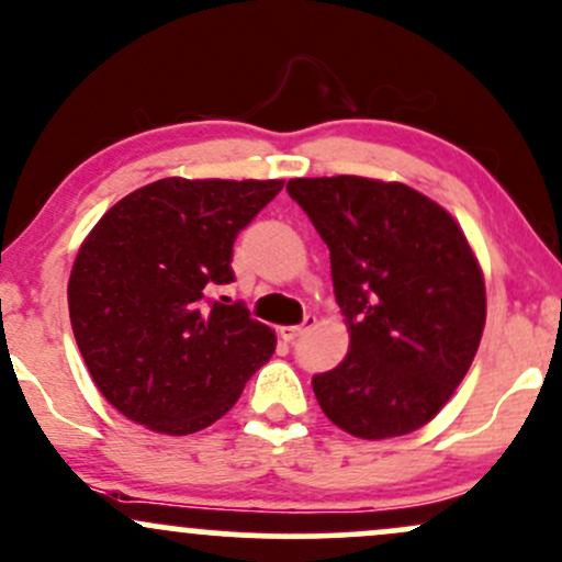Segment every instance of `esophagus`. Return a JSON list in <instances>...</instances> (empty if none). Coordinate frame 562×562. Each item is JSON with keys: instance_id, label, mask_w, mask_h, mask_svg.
Segmentation results:
<instances>
[{"instance_id": "34e87169", "label": "esophagus", "mask_w": 562, "mask_h": 562, "mask_svg": "<svg viewBox=\"0 0 562 562\" xmlns=\"http://www.w3.org/2000/svg\"><path fill=\"white\" fill-rule=\"evenodd\" d=\"M314 325H317V319H314V317H306V319L301 322V325H293V327H280V335H282V338H285V340H295V338H301L303 333L312 330Z\"/></svg>"}]
</instances>
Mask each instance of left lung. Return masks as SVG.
I'll use <instances>...</instances> for the list:
<instances>
[{"label":"left lung","instance_id":"obj_1","mask_svg":"<svg viewBox=\"0 0 562 562\" xmlns=\"http://www.w3.org/2000/svg\"><path fill=\"white\" fill-rule=\"evenodd\" d=\"M288 195L330 248L346 359L312 378L330 420L357 438L423 428L468 375L486 325L483 272L465 232L402 182L290 179Z\"/></svg>","mask_w":562,"mask_h":562}]
</instances>
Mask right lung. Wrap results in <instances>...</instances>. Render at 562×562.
Instances as JSON below:
<instances>
[{
  "label": "right lung",
  "instance_id": "add662e5",
  "mask_svg": "<svg viewBox=\"0 0 562 562\" xmlns=\"http://www.w3.org/2000/svg\"><path fill=\"white\" fill-rule=\"evenodd\" d=\"M282 179L169 177L128 192L81 243L68 280L70 327L102 396L128 420L187 436L227 415L277 338L243 303L232 245Z\"/></svg>",
  "mask_w": 562,
  "mask_h": 562
}]
</instances>
